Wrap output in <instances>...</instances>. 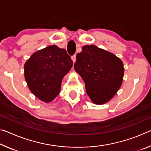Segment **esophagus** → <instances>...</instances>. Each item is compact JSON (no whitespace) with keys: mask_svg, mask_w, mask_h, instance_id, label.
Here are the masks:
<instances>
[{"mask_svg":"<svg viewBox=\"0 0 151 151\" xmlns=\"http://www.w3.org/2000/svg\"><path fill=\"white\" fill-rule=\"evenodd\" d=\"M71 59H72V60L73 61V63H75V61H76V55H73V57H71Z\"/></svg>","mask_w":151,"mask_h":151,"instance_id":"obj_1","label":"esophagus"}]
</instances>
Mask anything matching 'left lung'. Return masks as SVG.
Listing matches in <instances>:
<instances>
[{
    "mask_svg": "<svg viewBox=\"0 0 151 151\" xmlns=\"http://www.w3.org/2000/svg\"><path fill=\"white\" fill-rule=\"evenodd\" d=\"M74 68L85 82L86 93L95 104L109 102L123 81L122 61L113 53L94 45L83 47L76 55Z\"/></svg>",
    "mask_w": 151,
    "mask_h": 151,
    "instance_id": "1",
    "label": "left lung"
}]
</instances>
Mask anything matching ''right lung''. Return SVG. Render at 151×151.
<instances>
[{
  "label": "right lung",
  "instance_id": "add662e5",
  "mask_svg": "<svg viewBox=\"0 0 151 151\" xmlns=\"http://www.w3.org/2000/svg\"><path fill=\"white\" fill-rule=\"evenodd\" d=\"M73 65L65 49L48 46L33 53L26 61L25 81L31 93L48 103L59 94L63 78Z\"/></svg>",
  "mask_w": 151,
  "mask_h": 151
}]
</instances>
